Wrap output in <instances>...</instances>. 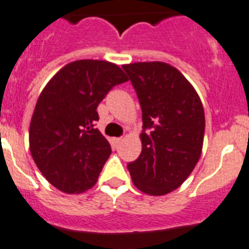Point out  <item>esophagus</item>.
<instances>
[{
    "label": "esophagus",
    "mask_w": 249,
    "mask_h": 249,
    "mask_svg": "<svg viewBox=\"0 0 249 249\" xmlns=\"http://www.w3.org/2000/svg\"><path fill=\"white\" fill-rule=\"evenodd\" d=\"M123 141H124V137H120V138H115L114 143H115V144H120Z\"/></svg>",
    "instance_id": "esophagus-1"
}]
</instances>
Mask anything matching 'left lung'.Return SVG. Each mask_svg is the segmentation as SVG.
I'll list each match as a JSON object with an SVG mask.
<instances>
[{
    "mask_svg": "<svg viewBox=\"0 0 249 249\" xmlns=\"http://www.w3.org/2000/svg\"><path fill=\"white\" fill-rule=\"evenodd\" d=\"M142 108V152L128 163L133 183L163 196L185 181L197 165L205 135V111L179 70L160 61L123 66Z\"/></svg>",
    "mask_w": 249,
    "mask_h": 249,
    "instance_id": "1",
    "label": "left lung"
}]
</instances>
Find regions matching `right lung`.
I'll return each instance as SVG.
<instances>
[{"mask_svg": "<svg viewBox=\"0 0 249 249\" xmlns=\"http://www.w3.org/2000/svg\"><path fill=\"white\" fill-rule=\"evenodd\" d=\"M128 82L115 64L101 60L70 62L47 83L34 108L29 147L50 183L69 195L96 184L111 155L107 139L94 128L97 106L115 86Z\"/></svg>", "mask_w": 249, "mask_h": 249, "instance_id": "obj_1", "label": "right lung"}]
</instances>
